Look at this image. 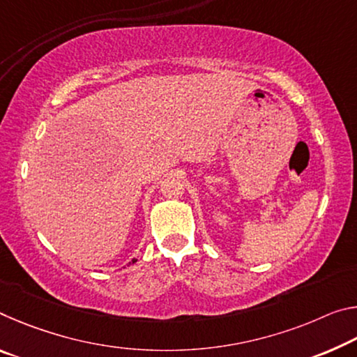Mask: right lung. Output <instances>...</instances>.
I'll return each instance as SVG.
<instances>
[{"label": "right lung", "mask_w": 357, "mask_h": 357, "mask_svg": "<svg viewBox=\"0 0 357 357\" xmlns=\"http://www.w3.org/2000/svg\"><path fill=\"white\" fill-rule=\"evenodd\" d=\"M135 262H137V259H133V260H132V262H130V264H135Z\"/></svg>", "instance_id": "add662e5"}]
</instances>
